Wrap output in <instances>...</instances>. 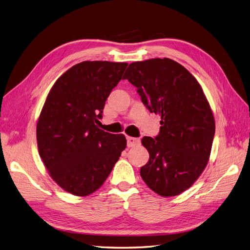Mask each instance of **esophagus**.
I'll return each mask as SVG.
<instances>
[{
	"mask_svg": "<svg viewBox=\"0 0 250 250\" xmlns=\"http://www.w3.org/2000/svg\"><path fill=\"white\" fill-rule=\"evenodd\" d=\"M141 143L140 139L137 138H131V137H127V146L128 147H133V146H137Z\"/></svg>",
	"mask_w": 250,
	"mask_h": 250,
	"instance_id": "34e87169",
	"label": "esophagus"
}]
</instances>
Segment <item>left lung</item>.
<instances>
[{"label":"left lung","instance_id":"8db88e82","mask_svg":"<svg viewBox=\"0 0 250 250\" xmlns=\"http://www.w3.org/2000/svg\"><path fill=\"white\" fill-rule=\"evenodd\" d=\"M124 78L162 119L160 133L142 139L149 161L141 176L158 195H179L200 176L213 145L215 120L203 90L186 67L169 58L132 62Z\"/></svg>","mask_w":250,"mask_h":250}]
</instances>
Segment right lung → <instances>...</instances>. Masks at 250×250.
I'll return each instance as SVG.
<instances>
[{"label":"right lung","instance_id":"add662e5","mask_svg":"<svg viewBox=\"0 0 250 250\" xmlns=\"http://www.w3.org/2000/svg\"><path fill=\"white\" fill-rule=\"evenodd\" d=\"M127 65L100 60L75 64L56 80L43 104L36 127L40 155L55 183L73 195L97 191L126 147L124 135L100 129L99 120Z\"/></svg>","mask_w":250,"mask_h":250}]
</instances>
